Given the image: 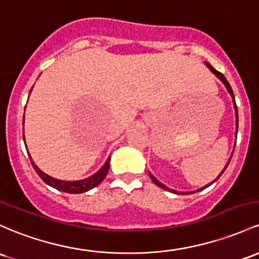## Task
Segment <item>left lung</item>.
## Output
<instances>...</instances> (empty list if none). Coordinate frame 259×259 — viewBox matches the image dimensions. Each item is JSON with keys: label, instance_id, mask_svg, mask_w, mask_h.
I'll use <instances>...</instances> for the list:
<instances>
[{"label": "left lung", "instance_id": "1", "mask_svg": "<svg viewBox=\"0 0 259 259\" xmlns=\"http://www.w3.org/2000/svg\"><path fill=\"white\" fill-rule=\"evenodd\" d=\"M205 65H206V66L209 67V70L211 71V72L214 73V75L217 76L218 78H220V79H221V82H223V83L225 84L226 90L229 91V93H230V95H231V97H232V101H234V106H235V114H236V136H237V130H238V113H237V106H236V102H235V96H234V92H232V88H231V86H230V83H229V82H227L226 77H225V76L223 75V73H221V72H219L218 70H215L214 67H212L211 65L209 64V62H205ZM230 160H231V157H230ZM229 163H230V161L227 162V164H226V166H225V168L223 169V172L220 173V176L223 175L224 171H225V169H226V167L229 166ZM220 176H219V177L217 178V180H219V178H220ZM150 177H151V180H152L153 183H155L156 186H158V187H160V188L164 189V190H168V192H172V193H176V194H178V192H176V190H173V189H169V188H167L166 186H163V184H162L161 182H158L157 180H156V178L153 177L152 175H150ZM211 183H212V182H211ZM211 183H210V184H211ZM210 184H208V186H205V187H204V188H200V189H199V190H203V189H205L206 187H209V186H210ZM192 193H195V192H192ZM192 193H186V192H184V193H182V194H192Z\"/></svg>", "mask_w": 259, "mask_h": 259}]
</instances>
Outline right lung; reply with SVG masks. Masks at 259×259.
<instances>
[{"label": "right lung", "instance_id": "1", "mask_svg": "<svg viewBox=\"0 0 259 259\" xmlns=\"http://www.w3.org/2000/svg\"><path fill=\"white\" fill-rule=\"evenodd\" d=\"M29 158H30V156H29ZM109 161H110V157H108V160L106 161V163L103 164V167H102V168L99 169L97 173H95V175L91 176V177L86 178V180L71 182V181L56 180V178H53V177H50V176L45 175V173L42 172L40 168H38V167H36V164L34 163L32 158H30V162H32L35 172L38 173L39 177H40L41 180L48 184V186L53 187V188H55L58 190H61V192L70 193V194L84 193V192H87V190L97 187L99 183H102V181L106 178L107 173H108V171H109Z\"/></svg>", "mask_w": 259, "mask_h": 259}]
</instances>
